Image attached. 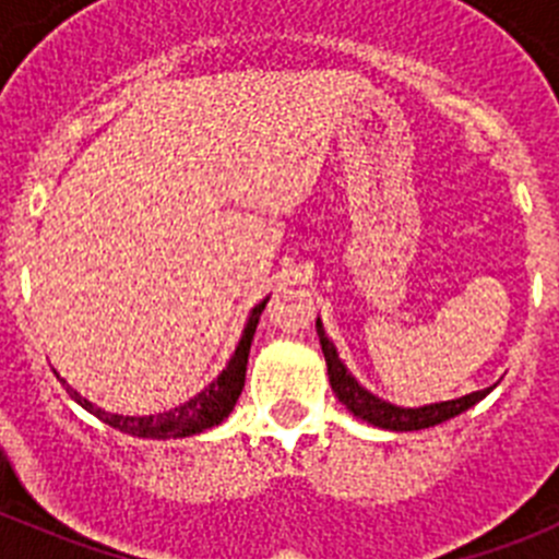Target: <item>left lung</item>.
I'll return each instance as SVG.
<instances>
[{
  "label": "left lung",
  "mask_w": 559,
  "mask_h": 559,
  "mask_svg": "<svg viewBox=\"0 0 559 559\" xmlns=\"http://www.w3.org/2000/svg\"><path fill=\"white\" fill-rule=\"evenodd\" d=\"M316 333H319V344H322L324 360H328V378L330 386H333L338 403L347 406V412H353V417L364 419L369 426L386 428V431H423V428H433L445 419L459 417L462 412L473 408L478 400H484L487 394L496 389L492 383L490 389H481V392H471L456 400H442V403H428V406L406 408L394 406L389 400L378 397V394L369 392L367 386H360L358 378L347 369V364L338 358V349H335L333 341L324 333L322 319H316Z\"/></svg>",
  "instance_id": "1"
}]
</instances>
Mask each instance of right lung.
Here are the masks:
<instances>
[{
	"label": "right lung",
	"mask_w": 559,
	"mask_h": 559,
	"mask_svg": "<svg viewBox=\"0 0 559 559\" xmlns=\"http://www.w3.org/2000/svg\"><path fill=\"white\" fill-rule=\"evenodd\" d=\"M265 302H269V296H265L263 302L254 305L249 310V319H246V328L240 341H237L235 353H231L229 364L224 367V372L218 378L212 380L210 386L201 389L195 397H190L181 406L170 408V412L162 414H142V417H131V414H114L106 412V408L95 406L92 400L83 397L78 389H72L67 380L61 378V383L67 386V392L75 397L78 406L86 408L88 414H95L97 419H103L106 426L120 428V431L131 433V437H142V439H185L192 437V433H201L206 428L221 426L226 417L235 408L237 397L243 392L246 383V364H249V349L251 341H254V330L260 324V316H263Z\"/></svg>",
	"instance_id": "right-lung-1"
}]
</instances>
